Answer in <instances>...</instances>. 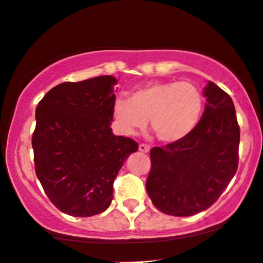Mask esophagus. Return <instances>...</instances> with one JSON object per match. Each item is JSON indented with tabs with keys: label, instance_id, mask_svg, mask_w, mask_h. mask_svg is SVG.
Here are the masks:
<instances>
[{
	"label": "esophagus",
	"instance_id": "34e87169",
	"mask_svg": "<svg viewBox=\"0 0 263 263\" xmlns=\"http://www.w3.org/2000/svg\"><path fill=\"white\" fill-rule=\"evenodd\" d=\"M138 149H140V151L142 152V154H147V152L149 151V146L145 145V143H141V145L138 146Z\"/></svg>",
	"mask_w": 263,
	"mask_h": 263
}]
</instances>
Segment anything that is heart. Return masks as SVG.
Instances as JSON below:
<instances>
[{
    "instance_id": "b5f03b06",
    "label": "heart",
    "mask_w": 263,
    "mask_h": 263,
    "mask_svg": "<svg viewBox=\"0 0 263 263\" xmlns=\"http://www.w3.org/2000/svg\"><path fill=\"white\" fill-rule=\"evenodd\" d=\"M203 108L200 89L191 82H151L115 100L112 112L125 135H135L149 121L156 137L174 143L189 136Z\"/></svg>"
}]
</instances>
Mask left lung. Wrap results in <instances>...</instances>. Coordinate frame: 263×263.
Masks as SVG:
<instances>
[{"label":"left lung","mask_w":263,"mask_h":263,"mask_svg":"<svg viewBox=\"0 0 263 263\" xmlns=\"http://www.w3.org/2000/svg\"><path fill=\"white\" fill-rule=\"evenodd\" d=\"M204 111L189 136L151 149L146 190L166 215L192 216L222 195L237 171L239 127L232 99L209 81Z\"/></svg>","instance_id":"1"}]
</instances>
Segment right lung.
Here are the masks:
<instances>
[{
  "label": "right lung",
  "instance_id": "1",
  "mask_svg": "<svg viewBox=\"0 0 263 263\" xmlns=\"http://www.w3.org/2000/svg\"><path fill=\"white\" fill-rule=\"evenodd\" d=\"M116 77L54 86L36 107L32 136L36 175L63 213L89 217L106 211L114 181L138 145L112 134Z\"/></svg>",
  "mask_w": 263,
  "mask_h": 263
}]
</instances>
